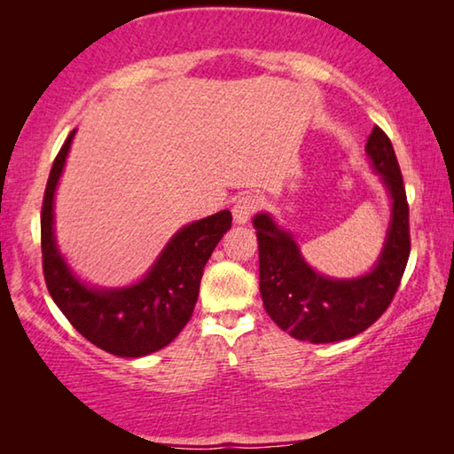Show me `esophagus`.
Listing matches in <instances>:
<instances>
[{
  "label": "esophagus",
  "instance_id": "34e87169",
  "mask_svg": "<svg viewBox=\"0 0 454 454\" xmlns=\"http://www.w3.org/2000/svg\"><path fill=\"white\" fill-rule=\"evenodd\" d=\"M258 198L252 196V194H242L240 198L234 202V208H232V216L236 224H246L252 218V214L258 210Z\"/></svg>",
  "mask_w": 454,
  "mask_h": 454
}]
</instances>
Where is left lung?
Instances as JSON below:
<instances>
[{
    "label": "left lung",
    "instance_id": "left-lung-1",
    "mask_svg": "<svg viewBox=\"0 0 454 454\" xmlns=\"http://www.w3.org/2000/svg\"><path fill=\"white\" fill-rule=\"evenodd\" d=\"M366 153L393 200L387 242L379 262L366 276L334 280L317 274L304 262L292 236L276 226L268 214L254 218L264 309L276 325L298 340L325 344L364 333L382 317L401 286L411 254L409 202L401 166L393 144L379 126L368 136Z\"/></svg>",
    "mask_w": 454,
    "mask_h": 454
}]
</instances>
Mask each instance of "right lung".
<instances>
[{
    "mask_svg": "<svg viewBox=\"0 0 454 454\" xmlns=\"http://www.w3.org/2000/svg\"><path fill=\"white\" fill-rule=\"evenodd\" d=\"M74 134L75 129L53 160L43 194V278L58 309L91 344L116 356H145L168 347L188 325L198 301L204 266L220 238L232 228V214L222 210L184 226L168 242L144 280L134 286L88 288L67 268L53 238V194Z\"/></svg>",
    "mask_w": 454,
    "mask_h": 454,
    "instance_id": "right-lung-1",
    "label": "right lung"
}]
</instances>
